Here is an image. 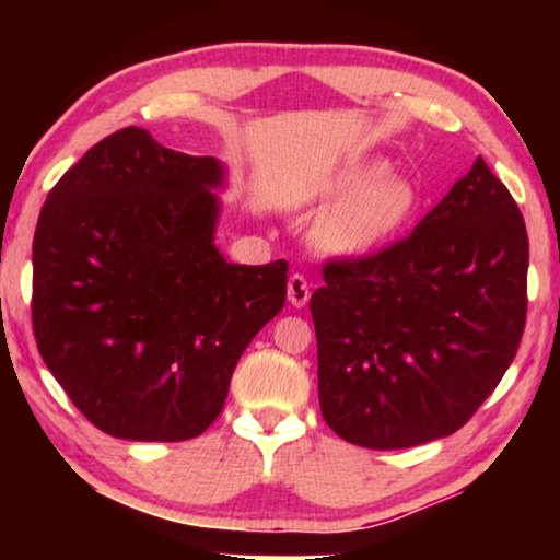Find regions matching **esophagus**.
Returning <instances> with one entry per match:
<instances>
[{
    "mask_svg": "<svg viewBox=\"0 0 560 560\" xmlns=\"http://www.w3.org/2000/svg\"><path fill=\"white\" fill-rule=\"evenodd\" d=\"M308 298H311L308 280H305L301 272L290 275V280H288V301L293 303L295 308H303V305L308 303Z\"/></svg>",
    "mask_w": 560,
    "mask_h": 560,
    "instance_id": "34e87169",
    "label": "esophagus"
}]
</instances>
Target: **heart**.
<instances>
[{"instance_id":"obj_1","label":"heart","mask_w":560,"mask_h":560,"mask_svg":"<svg viewBox=\"0 0 560 560\" xmlns=\"http://www.w3.org/2000/svg\"><path fill=\"white\" fill-rule=\"evenodd\" d=\"M320 201L336 206L318 221L316 242L336 255H359L397 232L408 217L412 194L393 175L354 171L320 190Z\"/></svg>"}]
</instances>
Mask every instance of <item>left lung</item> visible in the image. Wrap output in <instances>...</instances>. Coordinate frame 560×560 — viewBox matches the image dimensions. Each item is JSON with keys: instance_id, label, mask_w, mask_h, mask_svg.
Here are the masks:
<instances>
[{"instance_id": "left-lung-1", "label": "left lung", "mask_w": 560, "mask_h": 560, "mask_svg": "<svg viewBox=\"0 0 560 560\" xmlns=\"http://www.w3.org/2000/svg\"><path fill=\"white\" fill-rule=\"evenodd\" d=\"M527 252L515 198L477 158L408 236L326 259L311 316L328 428L380 451L456 433L517 354Z\"/></svg>"}]
</instances>
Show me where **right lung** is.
I'll use <instances>...</instances> for the list:
<instances>
[{
	"label": "right lung",
	"instance_id": "obj_1",
	"mask_svg": "<svg viewBox=\"0 0 560 560\" xmlns=\"http://www.w3.org/2000/svg\"><path fill=\"white\" fill-rule=\"evenodd\" d=\"M221 175L219 160L125 127L63 173L37 219V349L114 439L201 435L242 351L285 305V259L232 265L213 247Z\"/></svg>",
	"mask_w": 560,
	"mask_h": 560
}]
</instances>
